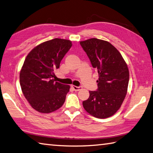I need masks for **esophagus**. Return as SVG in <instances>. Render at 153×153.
<instances>
[{
  "label": "esophagus",
  "instance_id": "34e87169",
  "mask_svg": "<svg viewBox=\"0 0 153 153\" xmlns=\"http://www.w3.org/2000/svg\"><path fill=\"white\" fill-rule=\"evenodd\" d=\"M71 87L75 91H79L82 88V87H81V86H76V85H71Z\"/></svg>",
  "mask_w": 153,
  "mask_h": 153
}]
</instances>
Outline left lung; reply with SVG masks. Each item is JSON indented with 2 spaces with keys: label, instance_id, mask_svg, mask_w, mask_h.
Instances as JSON below:
<instances>
[{
  "label": "left lung",
  "instance_id": "1",
  "mask_svg": "<svg viewBox=\"0 0 153 153\" xmlns=\"http://www.w3.org/2000/svg\"><path fill=\"white\" fill-rule=\"evenodd\" d=\"M80 45L98 71V90L90 91L83 106L98 118L112 116L120 108L126 97L129 82L126 63L117 49L106 41L91 38Z\"/></svg>",
  "mask_w": 153,
  "mask_h": 153
}]
</instances>
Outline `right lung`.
<instances>
[{"label":"right lung","instance_id":"right-lung-1","mask_svg":"<svg viewBox=\"0 0 153 153\" xmlns=\"http://www.w3.org/2000/svg\"><path fill=\"white\" fill-rule=\"evenodd\" d=\"M71 46V41L55 38L36 46L25 58L19 77L21 90L39 112H54L65 102L70 86L55 82L53 77Z\"/></svg>","mask_w":153,"mask_h":153}]
</instances>
